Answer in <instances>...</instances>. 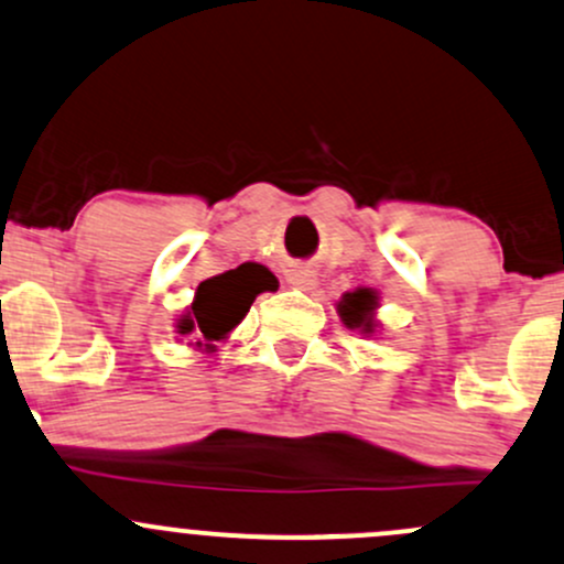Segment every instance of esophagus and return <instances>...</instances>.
Returning a JSON list of instances; mask_svg holds the SVG:
<instances>
[{"instance_id":"1","label":"esophagus","mask_w":564,"mask_h":564,"mask_svg":"<svg viewBox=\"0 0 564 564\" xmlns=\"http://www.w3.org/2000/svg\"><path fill=\"white\" fill-rule=\"evenodd\" d=\"M286 281L292 283L294 289L311 292V289L318 283V272L313 270V267H292V270L286 272Z\"/></svg>"}]
</instances>
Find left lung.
<instances>
[{
    "mask_svg": "<svg viewBox=\"0 0 564 564\" xmlns=\"http://www.w3.org/2000/svg\"><path fill=\"white\" fill-rule=\"evenodd\" d=\"M376 289H367V286H359L354 289V292H346L340 300H337V316H340V322L346 324L348 329H357L359 335L365 337H376L378 335V318H376V311L381 307V302H378Z\"/></svg>",
    "mask_w": 564,
    "mask_h": 564,
    "instance_id": "8db88e82",
    "label": "left lung"
}]
</instances>
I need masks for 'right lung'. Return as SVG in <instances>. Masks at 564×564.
Here are the masks:
<instances>
[{"label": "right lung", "instance_id": "1", "mask_svg": "<svg viewBox=\"0 0 564 564\" xmlns=\"http://www.w3.org/2000/svg\"><path fill=\"white\" fill-rule=\"evenodd\" d=\"M278 281L262 264H240L216 278H207L194 292V302L177 316L175 332L192 337L188 346L213 354L216 343L227 340L229 332L246 318L253 300L262 292H275Z\"/></svg>", "mask_w": 564, "mask_h": 564}]
</instances>
